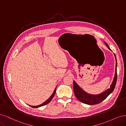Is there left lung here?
<instances>
[{
    "label": "left lung",
    "mask_w": 126,
    "mask_h": 126,
    "mask_svg": "<svg viewBox=\"0 0 126 126\" xmlns=\"http://www.w3.org/2000/svg\"><path fill=\"white\" fill-rule=\"evenodd\" d=\"M105 45H106L108 48L110 50L109 45L105 42ZM115 59H116V68H115V76L112 82V84L110 85V88L105 90V92L102 93L101 94H87L84 90L79 87V85L75 83V82L73 81V91L75 97L77 98L81 102L87 104L88 105H93V104H98L100 102H101L102 101L107 98L108 95L111 94L114 90L116 84L117 82V60L115 54H114Z\"/></svg>",
    "instance_id": "left-lung-1"
}]
</instances>
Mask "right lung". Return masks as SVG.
<instances>
[{"mask_svg":"<svg viewBox=\"0 0 126 126\" xmlns=\"http://www.w3.org/2000/svg\"><path fill=\"white\" fill-rule=\"evenodd\" d=\"M56 88L55 89L53 93L52 94L51 96L46 101H45V102H44V103H43L42 104H40V105H37V106H32V105H30V106H31V107H32V108H39V107H42V106H43V105H46V104H48L50 101H51V100H52V99L53 98V97H54V95H55V93H56Z\"/></svg>","mask_w":126,"mask_h":126,"instance_id":"add662e5","label":"right lung"}]
</instances>
